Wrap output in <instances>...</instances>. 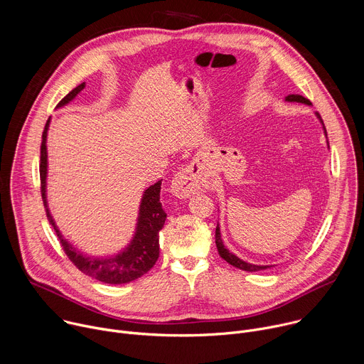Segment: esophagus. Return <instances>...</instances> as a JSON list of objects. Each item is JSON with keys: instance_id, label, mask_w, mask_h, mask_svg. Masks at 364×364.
<instances>
[{"instance_id": "esophagus-1", "label": "esophagus", "mask_w": 364, "mask_h": 364, "mask_svg": "<svg viewBox=\"0 0 364 364\" xmlns=\"http://www.w3.org/2000/svg\"><path fill=\"white\" fill-rule=\"evenodd\" d=\"M207 186L200 166L190 163L174 176L171 181V193L178 198H187L200 190H205Z\"/></svg>"}]
</instances>
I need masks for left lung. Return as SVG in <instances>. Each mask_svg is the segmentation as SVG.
Listing matches in <instances>:
<instances>
[{"label":"left lung","instance_id":"left-lung-1","mask_svg":"<svg viewBox=\"0 0 364 364\" xmlns=\"http://www.w3.org/2000/svg\"><path fill=\"white\" fill-rule=\"evenodd\" d=\"M286 101H290V102H301V104L311 105L310 100H307V98H304L303 95H299V94H290V95H287V97H286ZM316 117L320 119V123H321L323 130H324V134L327 136V132H326V127H324V124H323V119H321L320 114L316 112ZM327 144H328V141H327ZM215 246H217V250H218L220 257L224 259L228 264H231V266H234V267H237V269H240V270H245V272H259V270H266V269L272 267V266H257V264L247 263V262H245V260L238 259L235 255L230 253V252L224 247V245H223L221 232H220L218 224H217V227H215Z\"/></svg>","mask_w":364,"mask_h":364}]
</instances>
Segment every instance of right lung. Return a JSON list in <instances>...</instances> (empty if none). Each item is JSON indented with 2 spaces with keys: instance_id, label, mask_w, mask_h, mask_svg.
<instances>
[{
  "instance_id": "1",
  "label": "right lung",
  "mask_w": 364,
  "mask_h": 364,
  "mask_svg": "<svg viewBox=\"0 0 364 364\" xmlns=\"http://www.w3.org/2000/svg\"><path fill=\"white\" fill-rule=\"evenodd\" d=\"M85 82L75 87L70 91L57 105V108L67 105L73 101L80 91H82ZM50 118L44 127L43 133V143H41V164H40V178H41V196L47 210V217L53 224L58 240L61 243L63 250L65 252L67 257L74 263V266L81 270L84 274L107 283V284H126L139 277L144 276L157 262L160 256V245H159V232L164 225L167 214L163 210L160 203V190H161V180L156 184L150 186L141 198L139 218L136 225V232L130 245L121 250L119 253L111 257H88L81 252H77L68 241L63 237L55 221L48 210L47 203V133L50 127Z\"/></svg>"
}]
</instances>
